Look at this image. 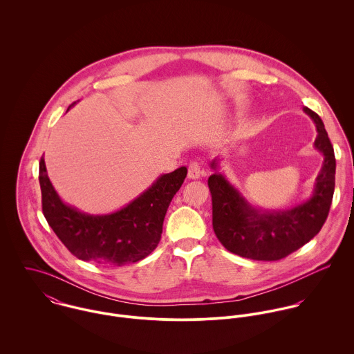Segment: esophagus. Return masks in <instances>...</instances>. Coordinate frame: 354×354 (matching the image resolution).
<instances>
[{"label": "esophagus", "instance_id": "34e87169", "mask_svg": "<svg viewBox=\"0 0 354 354\" xmlns=\"http://www.w3.org/2000/svg\"><path fill=\"white\" fill-rule=\"evenodd\" d=\"M203 174L202 166L199 165V162H191L188 166V177L192 180H198L201 178Z\"/></svg>", "mask_w": 354, "mask_h": 354}]
</instances>
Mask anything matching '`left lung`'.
<instances>
[{"mask_svg":"<svg viewBox=\"0 0 354 354\" xmlns=\"http://www.w3.org/2000/svg\"><path fill=\"white\" fill-rule=\"evenodd\" d=\"M304 111L317 131L316 150L324 155L309 201L290 209L263 211L254 208L218 171L208 178L212 199V227L221 244L239 256L253 260H279L310 241L324 225L335 188V155L322 118L308 107Z\"/></svg>","mask_w":354,"mask_h":354,"instance_id":"obj_1","label":"left lung"}]
</instances>
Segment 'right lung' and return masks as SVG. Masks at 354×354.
<instances>
[{
	"label": "right lung",
	"instance_id": "1",
	"mask_svg": "<svg viewBox=\"0 0 354 354\" xmlns=\"http://www.w3.org/2000/svg\"><path fill=\"white\" fill-rule=\"evenodd\" d=\"M187 173V167L183 166L162 174L147 191L124 208L106 215H90L59 199L42 156L39 162L42 211L53 232L77 259L117 267L136 263L147 257L159 244L167 207L181 188Z\"/></svg>",
	"mask_w": 354,
	"mask_h": 354
}]
</instances>
